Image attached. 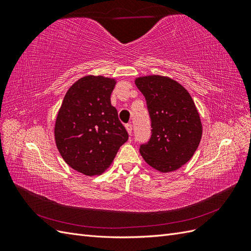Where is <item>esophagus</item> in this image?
<instances>
[{"mask_svg": "<svg viewBox=\"0 0 251 251\" xmlns=\"http://www.w3.org/2000/svg\"><path fill=\"white\" fill-rule=\"evenodd\" d=\"M126 132L131 135V134H132V130H133V126H132V125H131V124H127V125H126Z\"/></svg>", "mask_w": 251, "mask_h": 251, "instance_id": "obj_1", "label": "esophagus"}]
</instances>
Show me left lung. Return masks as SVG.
<instances>
[{
    "label": "left lung",
    "instance_id": "1",
    "mask_svg": "<svg viewBox=\"0 0 251 251\" xmlns=\"http://www.w3.org/2000/svg\"><path fill=\"white\" fill-rule=\"evenodd\" d=\"M135 85L146 97L153 127L150 141L140 147L142 158L160 173L180 169L194 156L202 137V123L191 94L162 75L137 77Z\"/></svg>",
    "mask_w": 251,
    "mask_h": 251
}]
</instances>
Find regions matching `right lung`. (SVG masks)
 <instances>
[{"instance_id":"obj_1","label":"right lung","mask_w":251,"mask_h":251,"mask_svg":"<svg viewBox=\"0 0 251 251\" xmlns=\"http://www.w3.org/2000/svg\"><path fill=\"white\" fill-rule=\"evenodd\" d=\"M117 80L86 75L67 91L54 124L56 148L65 162L86 176L110 168L128 135L111 104Z\"/></svg>"}]
</instances>
